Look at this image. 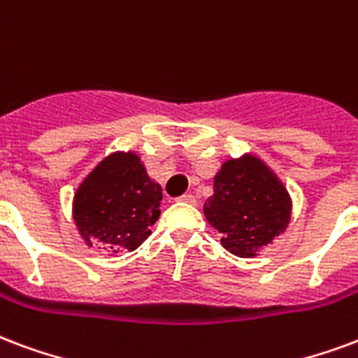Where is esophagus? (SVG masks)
<instances>
[{"label": "esophagus", "mask_w": 358, "mask_h": 358, "mask_svg": "<svg viewBox=\"0 0 358 358\" xmlns=\"http://www.w3.org/2000/svg\"><path fill=\"white\" fill-rule=\"evenodd\" d=\"M178 201H182V203H186V205H195V203H197L192 193H186V195H182V197H180Z\"/></svg>", "instance_id": "1"}]
</instances>
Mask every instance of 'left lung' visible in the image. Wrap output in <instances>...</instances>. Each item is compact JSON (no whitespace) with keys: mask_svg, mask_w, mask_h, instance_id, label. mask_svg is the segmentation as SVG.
I'll use <instances>...</instances> for the list:
<instances>
[{"mask_svg":"<svg viewBox=\"0 0 358 358\" xmlns=\"http://www.w3.org/2000/svg\"><path fill=\"white\" fill-rule=\"evenodd\" d=\"M208 224L222 233V246L239 258H254L285 233L292 213L287 187L269 166L246 153L227 159L214 176V195L205 201Z\"/></svg>","mask_w":358,"mask_h":358,"instance_id":"left-lung-1","label":"left lung"}]
</instances>
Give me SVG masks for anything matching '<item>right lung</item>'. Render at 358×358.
Here are the masks:
<instances>
[{"instance_id":"add662e5","label":"right lung","mask_w":358,"mask_h":358,"mask_svg":"<svg viewBox=\"0 0 358 358\" xmlns=\"http://www.w3.org/2000/svg\"><path fill=\"white\" fill-rule=\"evenodd\" d=\"M163 189L134 152L104 157L73 195V222L89 246L102 243L112 252L136 250L157 222Z\"/></svg>"}]
</instances>
